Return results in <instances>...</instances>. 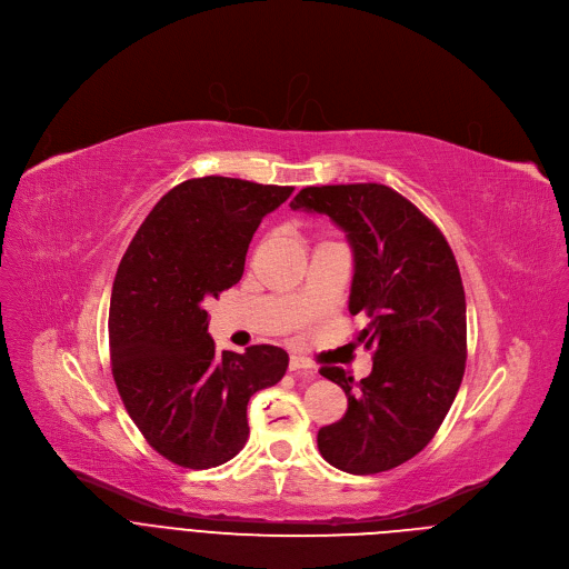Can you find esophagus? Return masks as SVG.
I'll return each mask as SVG.
<instances>
[{
  "label": "esophagus",
  "mask_w": 569,
  "mask_h": 569,
  "mask_svg": "<svg viewBox=\"0 0 569 569\" xmlns=\"http://www.w3.org/2000/svg\"><path fill=\"white\" fill-rule=\"evenodd\" d=\"M288 370L303 377V379H316V370L313 366L308 363V360H303L301 356H290V363H288Z\"/></svg>",
  "instance_id": "34e87169"
}]
</instances>
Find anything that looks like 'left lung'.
I'll use <instances>...</instances> for the list:
<instances>
[{
  "instance_id": "1",
  "label": "left lung",
  "mask_w": 569,
  "mask_h": 569,
  "mask_svg": "<svg viewBox=\"0 0 569 569\" xmlns=\"http://www.w3.org/2000/svg\"><path fill=\"white\" fill-rule=\"evenodd\" d=\"M290 209L329 216L347 233L349 313L368 318L356 340L375 358L360 381L320 370L347 395L342 420L318 431L320 453L347 475L392 470L431 442L462 381L468 318L453 251L416 203L381 183L308 186Z\"/></svg>"
}]
</instances>
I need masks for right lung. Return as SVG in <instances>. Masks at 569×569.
Masks as SVG:
<instances>
[{
  "label": "right lung",
  "instance_id": "obj_1",
  "mask_svg": "<svg viewBox=\"0 0 569 569\" xmlns=\"http://www.w3.org/2000/svg\"><path fill=\"white\" fill-rule=\"evenodd\" d=\"M229 177L188 179L153 206L118 268L111 368L144 440L174 465L209 470L247 442V403L279 383L288 353L218 351L206 303L236 286L261 220L292 194Z\"/></svg>",
  "mask_w": 569,
  "mask_h": 569
}]
</instances>
